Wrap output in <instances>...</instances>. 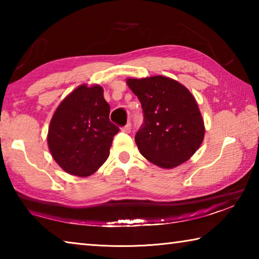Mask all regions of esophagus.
<instances>
[{"mask_svg":"<svg viewBox=\"0 0 259 259\" xmlns=\"http://www.w3.org/2000/svg\"><path fill=\"white\" fill-rule=\"evenodd\" d=\"M122 131H123V133H126V134L130 133V131H131V123H130V122H128V123H126L125 125L122 126Z\"/></svg>","mask_w":259,"mask_h":259,"instance_id":"obj_1","label":"esophagus"}]
</instances>
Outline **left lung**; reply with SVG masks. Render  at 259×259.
I'll return each mask as SVG.
<instances>
[{"label":"left lung","mask_w":259,"mask_h":259,"mask_svg":"<svg viewBox=\"0 0 259 259\" xmlns=\"http://www.w3.org/2000/svg\"><path fill=\"white\" fill-rule=\"evenodd\" d=\"M126 82L143 108L144 122L135 136L140 154L166 169L187 161L204 137L202 116L192 94L165 76Z\"/></svg>","instance_id":"8db88e82"}]
</instances>
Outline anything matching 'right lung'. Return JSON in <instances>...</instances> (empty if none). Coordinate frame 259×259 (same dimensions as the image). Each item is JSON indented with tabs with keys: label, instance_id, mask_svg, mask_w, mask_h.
<instances>
[{
	"label": "right lung",
	"instance_id": "add662e5",
	"mask_svg": "<svg viewBox=\"0 0 259 259\" xmlns=\"http://www.w3.org/2000/svg\"><path fill=\"white\" fill-rule=\"evenodd\" d=\"M103 88L80 85L56 109L50 122L48 145L65 171L85 177L109 155L119 126L109 121V105Z\"/></svg>",
	"mask_w": 259,
	"mask_h": 259
}]
</instances>
